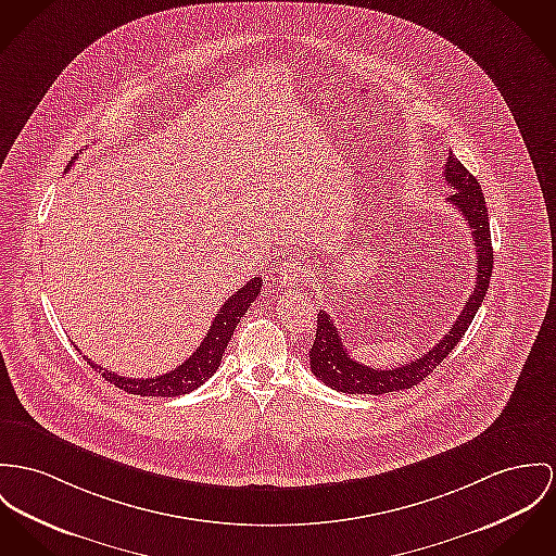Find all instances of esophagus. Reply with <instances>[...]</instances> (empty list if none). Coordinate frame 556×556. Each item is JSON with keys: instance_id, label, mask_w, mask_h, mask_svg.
<instances>
[{"instance_id": "1", "label": "esophagus", "mask_w": 556, "mask_h": 556, "mask_svg": "<svg viewBox=\"0 0 556 556\" xmlns=\"http://www.w3.org/2000/svg\"><path fill=\"white\" fill-rule=\"evenodd\" d=\"M308 268L300 262H283L279 266V283L281 286H302L308 281Z\"/></svg>"}]
</instances>
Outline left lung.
<instances>
[{
  "mask_svg": "<svg viewBox=\"0 0 556 556\" xmlns=\"http://www.w3.org/2000/svg\"><path fill=\"white\" fill-rule=\"evenodd\" d=\"M444 179L448 186H453V194L446 199L453 207H457L466 217L473 239L476 250V286L470 299L466 300L457 321L453 324L451 332L444 334V339L435 342L429 351L421 353L417 359L391 368L379 370L364 366L355 362L344 344H342L339 328L330 319L326 311H319L317 315V334L315 342L308 351L311 357V372L321 383L342 391V393H370L381 395L389 391H402L410 389L413 384H419L433 368L457 346V342L464 339V334L470 328L473 315L478 313V306L482 304L484 294L489 290L491 273H493V248H491V230H489V214L484 205V197L480 190V184L476 177L455 159L453 152H448V161L444 165Z\"/></svg>",
  "mask_w": 556,
  "mask_h": 556,
  "instance_id": "obj_1",
  "label": "left lung"
}]
</instances>
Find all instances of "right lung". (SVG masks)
Returning a JSON list of instances; mask_svg holds the SVG:
<instances>
[{
    "label": "right lung",
    "mask_w": 556,
    "mask_h": 556,
    "mask_svg": "<svg viewBox=\"0 0 556 556\" xmlns=\"http://www.w3.org/2000/svg\"><path fill=\"white\" fill-rule=\"evenodd\" d=\"M76 159L78 156H74L72 163ZM260 290H262V277H254L239 292H235L230 299L226 300L219 306V311L215 313L214 324L210 326L207 337L197 346V351L181 366L173 368L167 375H161L154 379H128V377H121L116 372H110V370L97 366L86 355L85 359L94 370L101 372V377L105 381L125 389L127 393L152 395V397L184 395V393L201 387L217 370V366L222 362V353L226 351V344L232 339L237 324L248 313L250 304L256 300Z\"/></svg>",
    "instance_id": "1"
}]
</instances>
